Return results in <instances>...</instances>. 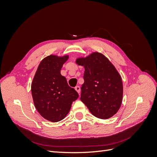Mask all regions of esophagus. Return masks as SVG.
Wrapping results in <instances>:
<instances>
[{
    "mask_svg": "<svg viewBox=\"0 0 157 157\" xmlns=\"http://www.w3.org/2000/svg\"><path fill=\"white\" fill-rule=\"evenodd\" d=\"M75 88V90H76V91H77L78 94H80V86H76Z\"/></svg>",
    "mask_w": 157,
    "mask_h": 157,
    "instance_id": "1",
    "label": "esophagus"
}]
</instances>
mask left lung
I'll return each instance as SVG.
<instances>
[{
	"instance_id": "1",
	"label": "left lung",
	"mask_w": 157,
	"mask_h": 157,
	"mask_svg": "<svg viewBox=\"0 0 157 157\" xmlns=\"http://www.w3.org/2000/svg\"><path fill=\"white\" fill-rule=\"evenodd\" d=\"M76 63L84 67L80 100L96 117H112L121 107L123 95L122 78L115 66L99 52L79 58Z\"/></svg>"
}]
</instances>
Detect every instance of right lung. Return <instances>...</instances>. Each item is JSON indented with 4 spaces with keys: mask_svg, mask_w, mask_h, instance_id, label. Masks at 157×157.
I'll return each instance as SVG.
<instances>
[{
    "mask_svg": "<svg viewBox=\"0 0 157 157\" xmlns=\"http://www.w3.org/2000/svg\"><path fill=\"white\" fill-rule=\"evenodd\" d=\"M69 56L50 55L42 59L31 84V93L37 111L50 122L60 121L67 116L71 105L78 98L61 75L63 65Z\"/></svg>",
    "mask_w": 157,
    "mask_h": 157,
    "instance_id": "right-lung-1",
    "label": "right lung"
}]
</instances>
